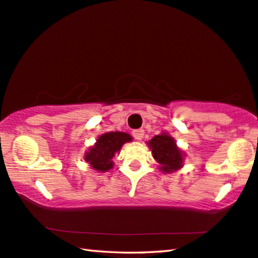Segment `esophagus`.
<instances>
[{"label": "esophagus", "mask_w": 258, "mask_h": 258, "mask_svg": "<svg viewBox=\"0 0 258 258\" xmlns=\"http://www.w3.org/2000/svg\"><path fill=\"white\" fill-rule=\"evenodd\" d=\"M133 137L135 140H142L143 139V135H144V131L142 128L140 130H135L133 131Z\"/></svg>", "instance_id": "1"}]
</instances>
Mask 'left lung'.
Wrapping results in <instances>:
<instances>
[{"label": "left lung", "instance_id": "1", "mask_svg": "<svg viewBox=\"0 0 258 258\" xmlns=\"http://www.w3.org/2000/svg\"><path fill=\"white\" fill-rule=\"evenodd\" d=\"M148 145L151 149L154 160L160 165L159 169L161 171L169 174L182 167L184 153L177 147L174 138L169 134L161 133L156 135L150 140Z\"/></svg>", "mask_w": 258, "mask_h": 258}]
</instances>
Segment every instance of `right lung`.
Instances as JSON below:
<instances>
[{"mask_svg": "<svg viewBox=\"0 0 258 258\" xmlns=\"http://www.w3.org/2000/svg\"><path fill=\"white\" fill-rule=\"evenodd\" d=\"M132 141V137L124 132H108L101 134L95 145L84 154V160L97 171H108L114 167L113 158L126 142Z\"/></svg>", "mask_w": 258, "mask_h": 258, "instance_id": "obj_1", "label": "right lung"}]
</instances>
